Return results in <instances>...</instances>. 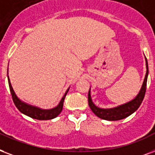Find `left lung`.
<instances>
[{
    "instance_id": "8db88e82",
    "label": "left lung",
    "mask_w": 155,
    "mask_h": 155,
    "mask_svg": "<svg viewBox=\"0 0 155 155\" xmlns=\"http://www.w3.org/2000/svg\"><path fill=\"white\" fill-rule=\"evenodd\" d=\"M146 60V74L144 78V81L141 90L139 91L138 94L137 96L130 101L127 102L125 104H121L117 107H114L111 108H101L96 106L93 103L91 95V88L88 93V103L89 106L91 107V111H93L99 118L106 120H120L122 119H124L133 114L134 111H136L138 107H140L141 104L143 101L145 94H146V82H147V78H148L149 69H148V62L147 59L145 56Z\"/></svg>"
}]
</instances>
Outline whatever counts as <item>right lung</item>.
Wrapping results in <instances>:
<instances>
[{"instance_id": "right-lung-1", "label": "right lung", "mask_w": 155, "mask_h": 155, "mask_svg": "<svg viewBox=\"0 0 155 155\" xmlns=\"http://www.w3.org/2000/svg\"><path fill=\"white\" fill-rule=\"evenodd\" d=\"M7 78H8V82H9V90H10V93H11L12 98H13V101H14L17 108L18 109L22 114L29 116V117H31V118L35 119V120H51V119L56 118V116L61 112L62 109H63L64 98H65L67 93L69 91V87L67 89L64 96L62 97V99H61V101H60L57 106L51 109H43L40 108V107H38L26 104V103H25V102H23L22 100L19 99L18 97L17 96V94H15L13 87H12L9 75L7 76Z\"/></svg>"}]
</instances>
